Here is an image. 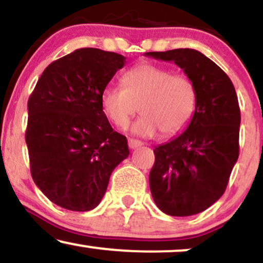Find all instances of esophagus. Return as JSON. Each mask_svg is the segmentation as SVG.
<instances>
[{
	"mask_svg": "<svg viewBox=\"0 0 263 263\" xmlns=\"http://www.w3.org/2000/svg\"><path fill=\"white\" fill-rule=\"evenodd\" d=\"M142 144H143V143H142V142L138 141V140H134V138H129V140H128V147L131 148V149H136V148L141 147Z\"/></svg>",
	"mask_w": 263,
	"mask_h": 263,
	"instance_id": "1",
	"label": "esophagus"
}]
</instances>
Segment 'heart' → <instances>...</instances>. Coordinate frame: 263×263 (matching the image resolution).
I'll return each instance as SVG.
<instances>
[{
  "label": "heart",
  "instance_id": "1",
  "mask_svg": "<svg viewBox=\"0 0 263 263\" xmlns=\"http://www.w3.org/2000/svg\"><path fill=\"white\" fill-rule=\"evenodd\" d=\"M122 84L107 85L101 93L104 111L120 128L127 127L140 106L143 115L132 132L142 137H154L160 131L165 136L179 134L194 116L197 90L187 76L143 63L126 72Z\"/></svg>",
  "mask_w": 263,
  "mask_h": 263
}]
</instances>
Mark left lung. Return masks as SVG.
Masks as SVG:
<instances>
[{
    "mask_svg": "<svg viewBox=\"0 0 263 263\" xmlns=\"http://www.w3.org/2000/svg\"><path fill=\"white\" fill-rule=\"evenodd\" d=\"M173 61L197 90L186 131L154 148L149 187L160 211L174 217L201 213L222 197L239 157L240 107L226 72L194 49L145 52Z\"/></svg>",
    "mask_w": 263,
    "mask_h": 263,
    "instance_id": "obj_1",
    "label": "left lung"
}]
</instances>
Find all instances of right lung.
<instances>
[{"instance_id": "right-lung-1", "label": "right lung", "mask_w": 263, "mask_h": 263, "mask_svg": "<svg viewBox=\"0 0 263 263\" xmlns=\"http://www.w3.org/2000/svg\"><path fill=\"white\" fill-rule=\"evenodd\" d=\"M125 60L78 49L50 63L29 97L25 142L31 178L60 207L94 210L112 170L128 157L127 140L114 131L101 105V93Z\"/></svg>"}]
</instances>
